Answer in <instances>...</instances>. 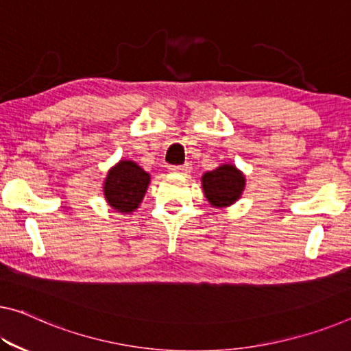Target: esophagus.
I'll use <instances>...</instances> for the list:
<instances>
[{"mask_svg":"<svg viewBox=\"0 0 351 351\" xmlns=\"http://www.w3.org/2000/svg\"><path fill=\"white\" fill-rule=\"evenodd\" d=\"M169 171L171 172H188L190 171V166L188 165H171Z\"/></svg>","mask_w":351,"mask_h":351,"instance_id":"obj_1","label":"esophagus"}]
</instances>
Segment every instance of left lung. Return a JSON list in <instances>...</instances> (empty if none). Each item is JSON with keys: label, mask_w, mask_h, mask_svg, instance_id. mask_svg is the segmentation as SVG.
<instances>
[{"label": "left lung", "mask_w": 351, "mask_h": 351, "mask_svg": "<svg viewBox=\"0 0 351 351\" xmlns=\"http://www.w3.org/2000/svg\"><path fill=\"white\" fill-rule=\"evenodd\" d=\"M202 188L212 206L226 207L240 197L245 188V177L235 166L223 165L202 176Z\"/></svg>", "instance_id": "left-lung-1"}]
</instances>
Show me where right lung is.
<instances>
[{
	"label": "right lung",
	"mask_w": 351,
	"mask_h": 351,
	"mask_svg": "<svg viewBox=\"0 0 351 351\" xmlns=\"http://www.w3.org/2000/svg\"><path fill=\"white\" fill-rule=\"evenodd\" d=\"M150 177L133 161H121L108 172L105 197L117 212L130 213L141 204Z\"/></svg>",
	"instance_id": "obj_1"
}]
</instances>
